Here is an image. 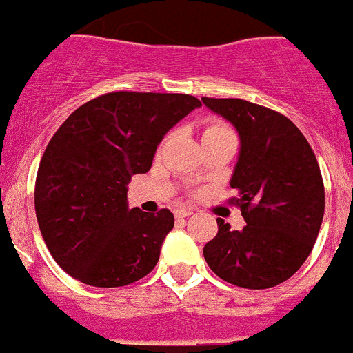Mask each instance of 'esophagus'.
Masks as SVG:
<instances>
[{
  "label": "esophagus",
  "instance_id": "1",
  "mask_svg": "<svg viewBox=\"0 0 353 353\" xmlns=\"http://www.w3.org/2000/svg\"><path fill=\"white\" fill-rule=\"evenodd\" d=\"M192 214L191 208H179V210H174V215L179 217V219H183V217H189Z\"/></svg>",
  "mask_w": 353,
  "mask_h": 353
}]
</instances>
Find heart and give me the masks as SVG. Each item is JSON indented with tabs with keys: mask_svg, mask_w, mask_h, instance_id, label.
I'll list each match as a JSON object with an SVG mask.
<instances>
[{
	"mask_svg": "<svg viewBox=\"0 0 353 353\" xmlns=\"http://www.w3.org/2000/svg\"><path fill=\"white\" fill-rule=\"evenodd\" d=\"M226 134L233 132L228 129L226 125H223V123H212V125H208L207 130H205L203 138H207V136H226Z\"/></svg>",
	"mask_w": 353,
	"mask_h": 353,
	"instance_id": "1",
	"label": "heart"
}]
</instances>
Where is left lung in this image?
<instances>
[{"mask_svg": "<svg viewBox=\"0 0 353 353\" xmlns=\"http://www.w3.org/2000/svg\"><path fill=\"white\" fill-rule=\"evenodd\" d=\"M230 121L240 152L230 185L245 226L219 232L203 256L221 279L251 290L272 288L297 272L322 226L325 191L307 139L283 114L242 99H201Z\"/></svg>", "mask_w": 353, "mask_h": 353, "instance_id": "1", "label": "left lung"}]
</instances>
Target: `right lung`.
<instances>
[{
  "label": "right lung",
  "mask_w": 353,
  "mask_h": 353,
  "mask_svg": "<svg viewBox=\"0 0 353 353\" xmlns=\"http://www.w3.org/2000/svg\"><path fill=\"white\" fill-rule=\"evenodd\" d=\"M199 105L183 93L113 92L77 108L56 130L37 173L35 212L49 252L74 279L117 288L154 270L174 217L168 208H129L127 185Z\"/></svg>",
  "instance_id": "1"
}]
</instances>
